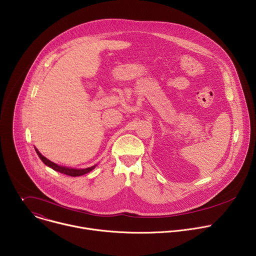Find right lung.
Listing matches in <instances>:
<instances>
[{"mask_svg": "<svg viewBox=\"0 0 256 256\" xmlns=\"http://www.w3.org/2000/svg\"><path fill=\"white\" fill-rule=\"evenodd\" d=\"M36 153H38V157L40 158V160L46 164L48 165V167H50L52 169L60 172V173H64L66 175H68V176H81L83 174H86L88 172H90L91 170H93L95 168V166H92V167H89V168H86V169H74V168H68V167H64V166H60L52 161H50L48 159H46L44 156H42L40 151L38 149H35Z\"/></svg>", "mask_w": 256, "mask_h": 256, "instance_id": "1", "label": "right lung"}]
</instances>
